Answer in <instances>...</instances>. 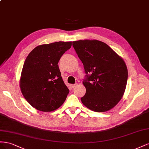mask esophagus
<instances>
[{
  "label": "esophagus",
  "instance_id": "34e87169",
  "mask_svg": "<svg viewBox=\"0 0 149 149\" xmlns=\"http://www.w3.org/2000/svg\"><path fill=\"white\" fill-rule=\"evenodd\" d=\"M70 86H71L72 88H74V87H75V86H77V84H72Z\"/></svg>",
  "mask_w": 149,
  "mask_h": 149
}]
</instances>
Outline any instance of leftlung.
<instances>
[{
    "label": "left lung",
    "instance_id": "8db88e82",
    "mask_svg": "<svg viewBox=\"0 0 149 149\" xmlns=\"http://www.w3.org/2000/svg\"><path fill=\"white\" fill-rule=\"evenodd\" d=\"M72 45L82 61L86 78V94L81 98L88 109L106 112L116 106L124 95L128 70L123 58L103 42L80 40Z\"/></svg>",
    "mask_w": 149,
    "mask_h": 149
}]
</instances>
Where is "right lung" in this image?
Masks as SVG:
<instances>
[{"label":"right lung","instance_id":"add662e5","mask_svg":"<svg viewBox=\"0 0 149 149\" xmlns=\"http://www.w3.org/2000/svg\"><path fill=\"white\" fill-rule=\"evenodd\" d=\"M72 46V42L40 45L28 55L22 68L20 87L24 98L33 107L51 112L64 102L69 88L61 77L58 62Z\"/></svg>","mask_w":149,"mask_h":149}]
</instances>
